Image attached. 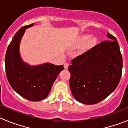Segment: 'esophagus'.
<instances>
[{"instance_id": "obj_1", "label": "esophagus", "mask_w": 128, "mask_h": 128, "mask_svg": "<svg viewBox=\"0 0 128 128\" xmlns=\"http://www.w3.org/2000/svg\"><path fill=\"white\" fill-rule=\"evenodd\" d=\"M68 66H69L68 63H65V64H64V68H65V69H67L68 67Z\"/></svg>"}]
</instances>
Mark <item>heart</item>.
I'll return each mask as SVG.
<instances>
[{
    "instance_id": "1",
    "label": "heart",
    "mask_w": 128,
    "mask_h": 128,
    "mask_svg": "<svg viewBox=\"0 0 128 128\" xmlns=\"http://www.w3.org/2000/svg\"><path fill=\"white\" fill-rule=\"evenodd\" d=\"M90 37L88 34L82 35L78 38L76 45L78 46H82L85 44V47L88 48L94 47L98 42V39L96 37Z\"/></svg>"
}]
</instances>
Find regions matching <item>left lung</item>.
<instances>
[{
	"label": "left lung",
	"mask_w": 128,
	"mask_h": 128,
	"mask_svg": "<svg viewBox=\"0 0 128 128\" xmlns=\"http://www.w3.org/2000/svg\"><path fill=\"white\" fill-rule=\"evenodd\" d=\"M104 41L72 61L70 87L78 101L94 104L107 98L118 86L122 57L117 39L108 32Z\"/></svg>",
	"instance_id": "1"
}]
</instances>
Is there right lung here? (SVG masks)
<instances>
[{"mask_svg":"<svg viewBox=\"0 0 128 128\" xmlns=\"http://www.w3.org/2000/svg\"><path fill=\"white\" fill-rule=\"evenodd\" d=\"M33 26H25L16 32L7 49L5 66L7 78L13 90L28 100L39 101L47 98L64 68L50 63L32 66L22 60L19 50L21 39L26 29Z\"/></svg>","mask_w":128,"mask_h":128,"instance_id":"right-lung-1","label":"right lung"}]
</instances>
